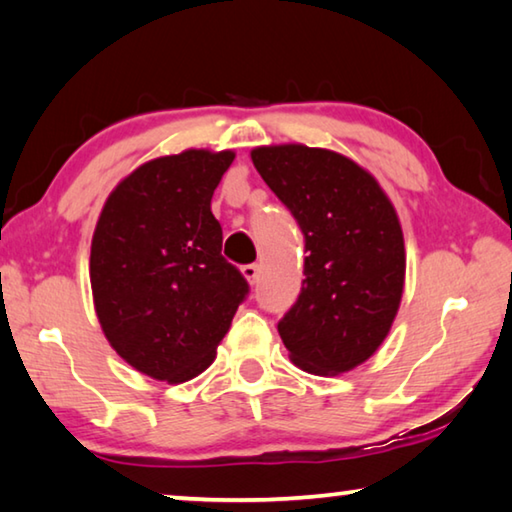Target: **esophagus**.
<instances>
[{"label":"esophagus","mask_w":512,"mask_h":512,"mask_svg":"<svg viewBox=\"0 0 512 512\" xmlns=\"http://www.w3.org/2000/svg\"><path fill=\"white\" fill-rule=\"evenodd\" d=\"M241 273H244V277L250 284H255L257 277H259V266L257 264H246L244 268H241Z\"/></svg>","instance_id":"34e87169"}]
</instances>
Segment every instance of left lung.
<instances>
[{"mask_svg": "<svg viewBox=\"0 0 512 512\" xmlns=\"http://www.w3.org/2000/svg\"><path fill=\"white\" fill-rule=\"evenodd\" d=\"M255 169L305 237L300 296L277 323L298 368L339 375L377 352L404 289V237L395 207L366 169L302 144L259 146Z\"/></svg>", "mask_w": 512, "mask_h": 512, "instance_id": "obj_1", "label": "left lung"}]
</instances>
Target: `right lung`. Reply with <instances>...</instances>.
<instances>
[{"label":"right lung","instance_id":"add662e5","mask_svg":"<svg viewBox=\"0 0 512 512\" xmlns=\"http://www.w3.org/2000/svg\"><path fill=\"white\" fill-rule=\"evenodd\" d=\"M232 160L189 149L146 162L112 189L97 221L90 282L101 329L153 379L201 375L248 296L210 207Z\"/></svg>","mask_w":512,"mask_h":512}]
</instances>
